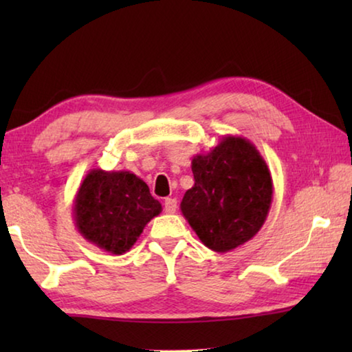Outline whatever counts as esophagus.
Masks as SVG:
<instances>
[{"instance_id": "obj_1", "label": "esophagus", "mask_w": 352, "mask_h": 352, "mask_svg": "<svg viewBox=\"0 0 352 352\" xmlns=\"http://www.w3.org/2000/svg\"><path fill=\"white\" fill-rule=\"evenodd\" d=\"M164 211L168 214H174L177 211V200L175 199H166L164 200Z\"/></svg>"}]
</instances>
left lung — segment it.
I'll return each instance as SVG.
<instances>
[{
    "instance_id": "8db88e82",
    "label": "left lung",
    "mask_w": 352,
    "mask_h": 352,
    "mask_svg": "<svg viewBox=\"0 0 352 352\" xmlns=\"http://www.w3.org/2000/svg\"><path fill=\"white\" fill-rule=\"evenodd\" d=\"M194 186L180 210L205 247L226 253L258 234L269 216L273 180L265 160L243 136L225 135L190 163Z\"/></svg>"
}]
</instances>
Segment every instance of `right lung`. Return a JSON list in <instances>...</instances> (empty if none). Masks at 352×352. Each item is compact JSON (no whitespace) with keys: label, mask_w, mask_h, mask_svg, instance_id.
<instances>
[{"label":"right lung","mask_w":352,"mask_h":352,"mask_svg":"<svg viewBox=\"0 0 352 352\" xmlns=\"http://www.w3.org/2000/svg\"><path fill=\"white\" fill-rule=\"evenodd\" d=\"M162 210L140 177L130 170L98 168L88 172L77 189L73 217L83 239L107 253L124 254Z\"/></svg>","instance_id":"obj_1"}]
</instances>
